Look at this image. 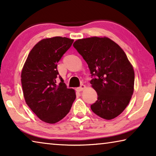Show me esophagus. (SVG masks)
Wrapping results in <instances>:
<instances>
[{
    "mask_svg": "<svg viewBox=\"0 0 156 156\" xmlns=\"http://www.w3.org/2000/svg\"><path fill=\"white\" fill-rule=\"evenodd\" d=\"M85 88H86V86L84 85V84H81L80 87H79L77 88V90L78 91H83Z\"/></svg>",
    "mask_w": 156,
    "mask_h": 156,
    "instance_id": "obj_1",
    "label": "esophagus"
}]
</instances>
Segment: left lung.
<instances>
[{
  "instance_id": "8db88e82",
  "label": "left lung",
  "mask_w": 156,
  "mask_h": 156,
  "mask_svg": "<svg viewBox=\"0 0 156 156\" xmlns=\"http://www.w3.org/2000/svg\"><path fill=\"white\" fill-rule=\"evenodd\" d=\"M73 46L94 77L90 83L98 100L91 105L92 112L106 120L117 117L129 103L134 89V70L125 51L107 37L78 39Z\"/></svg>"
}]
</instances>
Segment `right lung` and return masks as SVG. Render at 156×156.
Instances as JSON below:
<instances>
[{
  "instance_id": "1",
  "label": "right lung",
  "mask_w": 156,
  "mask_h": 156,
  "mask_svg": "<svg viewBox=\"0 0 156 156\" xmlns=\"http://www.w3.org/2000/svg\"><path fill=\"white\" fill-rule=\"evenodd\" d=\"M73 40L56 36L39 41L29 54L21 72L26 103L44 122L54 124L67 115L76 99V92L67 88L57 63L70 48Z\"/></svg>"
}]
</instances>
